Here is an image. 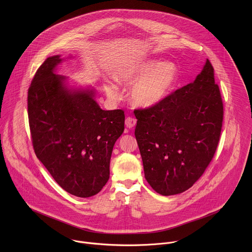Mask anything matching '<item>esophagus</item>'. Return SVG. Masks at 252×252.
<instances>
[{
  "label": "esophagus",
  "mask_w": 252,
  "mask_h": 252,
  "mask_svg": "<svg viewBox=\"0 0 252 252\" xmlns=\"http://www.w3.org/2000/svg\"><path fill=\"white\" fill-rule=\"evenodd\" d=\"M136 123H137V120H136L135 118H133V117H130V116L127 117L126 120H125V125H126V127L129 128V129L133 128V127L136 125Z\"/></svg>",
  "instance_id": "34e87169"
}]
</instances>
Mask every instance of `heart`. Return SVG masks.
Here are the masks:
<instances>
[{
	"mask_svg": "<svg viewBox=\"0 0 252 252\" xmlns=\"http://www.w3.org/2000/svg\"><path fill=\"white\" fill-rule=\"evenodd\" d=\"M179 68L172 61H160L147 58L126 64L113 72L115 81L131 85L129 96L132 103L140 108H153L164 102L173 92L179 80ZM108 97L117 99L116 86L108 83L105 86Z\"/></svg>",
	"mask_w": 252,
	"mask_h": 252,
	"instance_id": "1",
	"label": "heart"
}]
</instances>
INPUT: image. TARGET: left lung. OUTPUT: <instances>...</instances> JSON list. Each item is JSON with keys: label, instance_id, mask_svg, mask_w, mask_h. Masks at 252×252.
<instances>
[{"label": "left lung", "instance_id": "1", "mask_svg": "<svg viewBox=\"0 0 252 252\" xmlns=\"http://www.w3.org/2000/svg\"><path fill=\"white\" fill-rule=\"evenodd\" d=\"M135 116L145 180L163 196L189 189L212 161L222 127L223 105L211 62L207 59L193 82Z\"/></svg>", "mask_w": 252, "mask_h": 252}]
</instances>
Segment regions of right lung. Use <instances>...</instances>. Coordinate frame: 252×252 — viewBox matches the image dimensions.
<instances>
[{"label":"right lung","instance_id":"right-lung-1","mask_svg":"<svg viewBox=\"0 0 252 252\" xmlns=\"http://www.w3.org/2000/svg\"><path fill=\"white\" fill-rule=\"evenodd\" d=\"M72 58V57H70ZM65 59L48 57L28 91V116L37 159L68 193L98 194L109 179L113 145L124 131L121 109L104 110L92 86L71 84L57 74Z\"/></svg>","mask_w":252,"mask_h":252}]
</instances>
